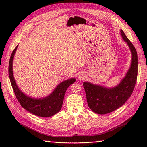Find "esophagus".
Here are the masks:
<instances>
[{
	"mask_svg": "<svg viewBox=\"0 0 147 147\" xmlns=\"http://www.w3.org/2000/svg\"><path fill=\"white\" fill-rule=\"evenodd\" d=\"M85 74L84 73H81L79 74V76H78V79L79 80H83L85 79Z\"/></svg>",
	"mask_w": 147,
	"mask_h": 147,
	"instance_id": "obj_1",
	"label": "esophagus"
}]
</instances>
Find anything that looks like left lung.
I'll use <instances>...</instances> for the list:
<instances>
[{"instance_id":"left-lung-1","label":"left lung","mask_w":147,"mask_h":147,"mask_svg":"<svg viewBox=\"0 0 147 147\" xmlns=\"http://www.w3.org/2000/svg\"><path fill=\"white\" fill-rule=\"evenodd\" d=\"M121 35L128 45L131 54L130 67L124 77L114 87H106L88 82H83L88 107L96 114H106L119 108L130 97L135 88L138 74L136 51L122 30Z\"/></svg>"}]
</instances>
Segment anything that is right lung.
Listing matches in <instances>:
<instances>
[{
    "label": "right lung",
    "mask_w": 147,
    "mask_h": 147,
    "mask_svg": "<svg viewBox=\"0 0 147 147\" xmlns=\"http://www.w3.org/2000/svg\"><path fill=\"white\" fill-rule=\"evenodd\" d=\"M18 47L12 52L9 64V76L15 95L22 107L30 113L40 117H51L61 111L65 93L68 87L75 82L76 79L71 78L61 82L51 93L44 97L34 98L26 95L18 87L12 69L13 59Z\"/></svg>",
    "instance_id": "obj_1"
}]
</instances>
